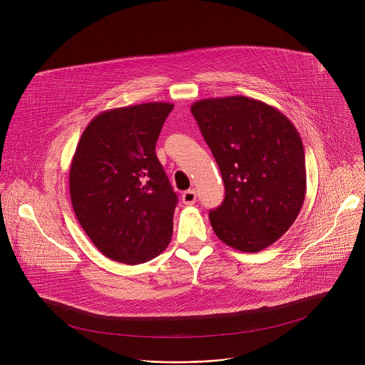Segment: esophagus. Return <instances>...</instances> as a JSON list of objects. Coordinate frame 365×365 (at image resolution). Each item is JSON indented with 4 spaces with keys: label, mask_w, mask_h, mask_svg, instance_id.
Wrapping results in <instances>:
<instances>
[{
    "label": "esophagus",
    "mask_w": 365,
    "mask_h": 365,
    "mask_svg": "<svg viewBox=\"0 0 365 365\" xmlns=\"http://www.w3.org/2000/svg\"><path fill=\"white\" fill-rule=\"evenodd\" d=\"M195 201H197V191L195 190H188L182 194V202L185 205H192V204H195Z\"/></svg>",
    "instance_id": "esophagus-1"
}]
</instances>
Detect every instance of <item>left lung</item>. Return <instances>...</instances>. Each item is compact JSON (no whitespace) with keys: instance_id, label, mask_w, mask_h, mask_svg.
I'll list each match as a JSON object with an SVG mask.
<instances>
[{"instance_id":"1","label":"left lung","mask_w":365,"mask_h":365,"mask_svg":"<svg viewBox=\"0 0 365 365\" xmlns=\"http://www.w3.org/2000/svg\"><path fill=\"white\" fill-rule=\"evenodd\" d=\"M225 184V200L209 212L227 246L257 253L295 222L307 194L305 152L292 122L277 108L243 96L191 105Z\"/></svg>"}]
</instances>
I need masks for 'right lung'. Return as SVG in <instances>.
<instances>
[{"label": "right lung", "mask_w": 365, "mask_h": 365, "mask_svg": "<svg viewBox=\"0 0 365 365\" xmlns=\"http://www.w3.org/2000/svg\"><path fill=\"white\" fill-rule=\"evenodd\" d=\"M170 103L122 106L97 115L70 165L74 213L105 257L129 265L168 246L177 194L156 156Z\"/></svg>", "instance_id": "obj_1"}]
</instances>
